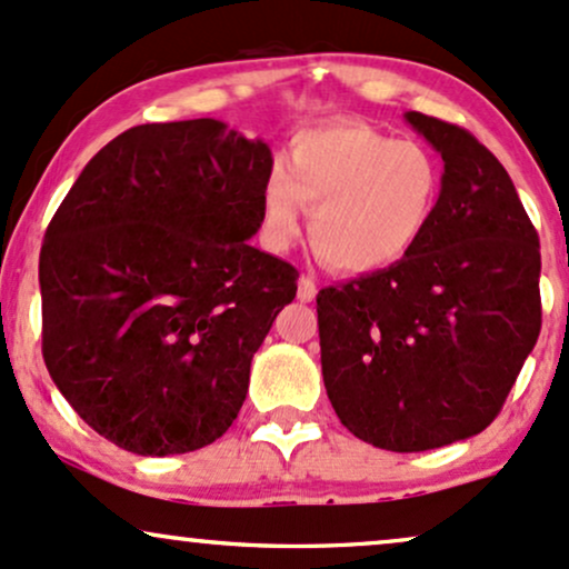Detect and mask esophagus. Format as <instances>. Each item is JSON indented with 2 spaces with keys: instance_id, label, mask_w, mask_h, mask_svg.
I'll list each match as a JSON object with an SVG mask.
<instances>
[{
  "instance_id": "obj_1",
  "label": "esophagus",
  "mask_w": 569,
  "mask_h": 569,
  "mask_svg": "<svg viewBox=\"0 0 569 569\" xmlns=\"http://www.w3.org/2000/svg\"><path fill=\"white\" fill-rule=\"evenodd\" d=\"M313 298H317V282H313V277H309V273H303L298 282V300L300 303H311Z\"/></svg>"
}]
</instances>
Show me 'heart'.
Wrapping results in <instances>:
<instances>
[{
	"label": "heart",
	"mask_w": 569,
	"mask_h": 569,
	"mask_svg": "<svg viewBox=\"0 0 569 569\" xmlns=\"http://www.w3.org/2000/svg\"><path fill=\"white\" fill-rule=\"evenodd\" d=\"M442 197V167L416 140L359 122L296 136L287 170L273 164L260 191V233L287 250L311 210V247L330 269L370 273L410 256L429 233Z\"/></svg>",
	"instance_id": "obj_1"
}]
</instances>
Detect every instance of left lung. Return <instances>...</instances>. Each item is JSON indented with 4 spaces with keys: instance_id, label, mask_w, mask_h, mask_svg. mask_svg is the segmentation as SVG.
<instances>
[{
    "instance_id": "1",
    "label": "left lung",
    "mask_w": 569,
    "mask_h": 569,
    "mask_svg": "<svg viewBox=\"0 0 569 569\" xmlns=\"http://www.w3.org/2000/svg\"><path fill=\"white\" fill-rule=\"evenodd\" d=\"M442 197L405 260L317 296L325 389L367 445L423 452L485 431L540 336V244L506 167L463 127L407 111Z\"/></svg>"
}]
</instances>
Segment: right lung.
I'll list each match as a JSON object with an SVG mask.
<instances>
[{"label": "right lung", "instance_id": "1", "mask_svg": "<svg viewBox=\"0 0 569 569\" xmlns=\"http://www.w3.org/2000/svg\"><path fill=\"white\" fill-rule=\"evenodd\" d=\"M273 167L218 119L138 124L87 162L39 252L42 353L77 416L136 456L229 431L298 271L247 239Z\"/></svg>", "mask_w": 569, "mask_h": 569}]
</instances>
